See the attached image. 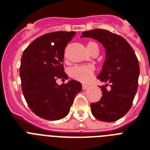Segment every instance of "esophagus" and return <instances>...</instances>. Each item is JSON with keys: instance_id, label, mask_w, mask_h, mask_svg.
<instances>
[{"instance_id": "1", "label": "esophagus", "mask_w": 150, "mask_h": 150, "mask_svg": "<svg viewBox=\"0 0 150 150\" xmlns=\"http://www.w3.org/2000/svg\"><path fill=\"white\" fill-rule=\"evenodd\" d=\"M88 87H89V86H88V85L82 84V89H86Z\"/></svg>"}]
</instances>
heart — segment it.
<instances>
[{
    "mask_svg": "<svg viewBox=\"0 0 150 150\" xmlns=\"http://www.w3.org/2000/svg\"><path fill=\"white\" fill-rule=\"evenodd\" d=\"M87 50L89 53L93 51L99 52L98 44L93 41H89L86 45ZM94 72V67L92 65H75L69 71L70 76L79 82H86L91 79Z\"/></svg>",
    "mask_w": 150,
    "mask_h": 150,
    "instance_id": "heart-1",
    "label": "heart"
}]
</instances>
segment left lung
Wrapping results in <instances>:
<instances>
[{
  "mask_svg": "<svg viewBox=\"0 0 150 150\" xmlns=\"http://www.w3.org/2000/svg\"><path fill=\"white\" fill-rule=\"evenodd\" d=\"M82 37H90L102 43L106 58L97 79L104 82L100 86L102 97L90 105L97 120L113 122L125 116L132 105L138 89L139 64L135 51L122 36L106 29L83 32ZM109 84L110 90L106 89Z\"/></svg>",
  "mask_w": 150,
  "mask_h": 150,
  "instance_id": "obj_1",
  "label": "left lung"
}]
</instances>
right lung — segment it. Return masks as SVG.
<instances>
[{
  "instance_id": "obj_1",
  "label": "right lung",
  "mask_w": 150,
  "mask_h": 150,
  "mask_svg": "<svg viewBox=\"0 0 150 150\" xmlns=\"http://www.w3.org/2000/svg\"><path fill=\"white\" fill-rule=\"evenodd\" d=\"M75 32L58 31L40 36L22 54L20 65L22 90L27 104L37 116L50 121L68 115L82 84L71 80L59 86L57 79H67L63 61L64 49Z\"/></svg>"
}]
</instances>
